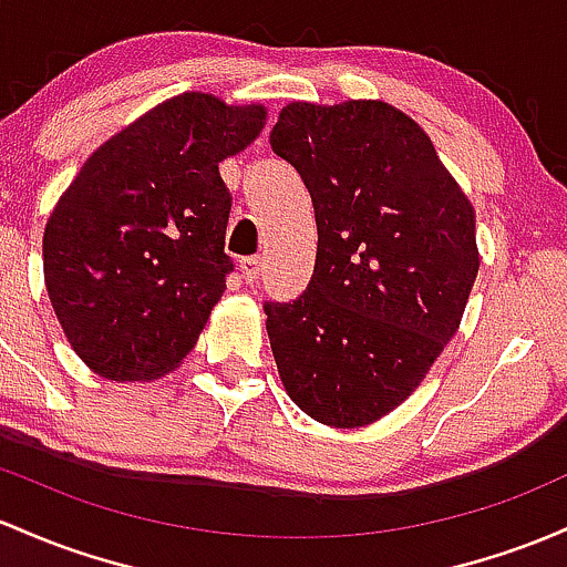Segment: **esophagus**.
Here are the masks:
<instances>
[{"label":"esophagus","instance_id":"obj_1","mask_svg":"<svg viewBox=\"0 0 567 567\" xmlns=\"http://www.w3.org/2000/svg\"><path fill=\"white\" fill-rule=\"evenodd\" d=\"M239 269H241V277H245V282H255V279L260 277V258L258 255H252V258H241Z\"/></svg>","mask_w":567,"mask_h":567}]
</instances>
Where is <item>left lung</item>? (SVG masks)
<instances>
[{
  "instance_id": "obj_1",
  "label": "left lung",
  "mask_w": 567,
  "mask_h": 567,
  "mask_svg": "<svg viewBox=\"0 0 567 567\" xmlns=\"http://www.w3.org/2000/svg\"><path fill=\"white\" fill-rule=\"evenodd\" d=\"M269 140L317 220L307 290L264 303L279 379L322 425H371L457 333L478 274L476 213L420 123L379 99L290 102Z\"/></svg>"
}]
</instances>
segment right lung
Here are the masks:
<instances>
[{"mask_svg":"<svg viewBox=\"0 0 567 567\" xmlns=\"http://www.w3.org/2000/svg\"><path fill=\"white\" fill-rule=\"evenodd\" d=\"M264 126V104L179 93L96 147L61 193L42 236L45 288L93 374L151 382L196 347L234 269L217 166Z\"/></svg>","mask_w":567,"mask_h":567,"instance_id":"obj_1","label":"right lung"}]
</instances>
